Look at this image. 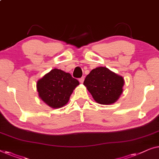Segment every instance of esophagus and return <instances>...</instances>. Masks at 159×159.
Wrapping results in <instances>:
<instances>
[{"label": "esophagus", "instance_id": "obj_1", "mask_svg": "<svg viewBox=\"0 0 159 159\" xmlns=\"http://www.w3.org/2000/svg\"><path fill=\"white\" fill-rule=\"evenodd\" d=\"M79 81H80V83L83 84V83H84V77H81L80 79H79Z\"/></svg>", "mask_w": 159, "mask_h": 159}]
</instances>
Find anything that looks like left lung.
Masks as SVG:
<instances>
[{
    "instance_id": "8db88e82",
    "label": "left lung",
    "mask_w": 159,
    "mask_h": 159,
    "mask_svg": "<svg viewBox=\"0 0 159 159\" xmlns=\"http://www.w3.org/2000/svg\"><path fill=\"white\" fill-rule=\"evenodd\" d=\"M84 85L96 102L107 105L114 104L120 98L124 79L105 67H99L86 75Z\"/></svg>"
}]
</instances>
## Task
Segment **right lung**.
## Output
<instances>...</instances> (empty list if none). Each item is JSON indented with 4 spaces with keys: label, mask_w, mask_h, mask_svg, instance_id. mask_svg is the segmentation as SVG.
Masks as SVG:
<instances>
[{
    "label": "right lung",
    "mask_w": 159,
    "mask_h": 159,
    "mask_svg": "<svg viewBox=\"0 0 159 159\" xmlns=\"http://www.w3.org/2000/svg\"><path fill=\"white\" fill-rule=\"evenodd\" d=\"M79 85L68 73L55 68L37 81L39 97L52 108H60L68 102L71 93Z\"/></svg>",
    "instance_id": "1"
}]
</instances>
